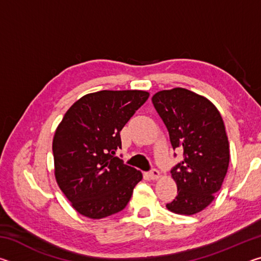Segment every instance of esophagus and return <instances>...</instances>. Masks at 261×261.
<instances>
[{
	"mask_svg": "<svg viewBox=\"0 0 261 261\" xmlns=\"http://www.w3.org/2000/svg\"><path fill=\"white\" fill-rule=\"evenodd\" d=\"M149 177H151L153 180H156L160 177V173H159L158 169H152L149 171Z\"/></svg>",
	"mask_w": 261,
	"mask_h": 261,
	"instance_id": "34e87169",
	"label": "esophagus"
}]
</instances>
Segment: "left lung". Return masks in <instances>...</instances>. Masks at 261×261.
<instances>
[{
    "label": "left lung",
    "mask_w": 261,
    "mask_h": 261,
    "mask_svg": "<svg viewBox=\"0 0 261 261\" xmlns=\"http://www.w3.org/2000/svg\"><path fill=\"white\" fill-rule=\"evenodd\" d=\"M152 102L171 146L183 152L170 171L177 196L166 207L176 214L199 213L214 200L228 171L230 152L222 117L208 99L182 87L158 92Z\"/></svg>",
    "instance_id": "left-lung-1"
}]
</instances>
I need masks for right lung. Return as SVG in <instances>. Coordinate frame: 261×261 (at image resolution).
I'll list each match as a JSON object with an SVG mask.
<instances>
[{
    "instance_id": "right-lung-1",
    "label": "right lung",
    "mask_w": 261,
    "mask_h": 261,
    "mask_svg": "<svg viewBox=\"0 0 261 261\" xmlns=\"http://www.w3.org/2000/svg\"><path fill=\"white\" fill-rule=\"evenodd\" d=\"M146 91H100L65 113L53 139L55 178L79 214L99 220L125 208L143 174L115 156L120 131L148 99Z\"/></svg>"
}]
</instances>
